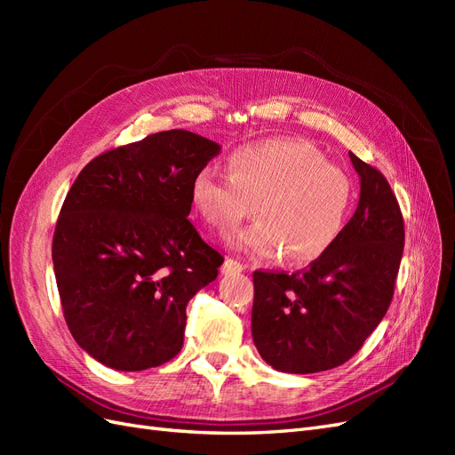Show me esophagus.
I'll return each instance as SVG.
<instances>
[{
  "label": "esophagus",
  "mask_w": 455,
  "mask_h": 455,
  "mask_svg": "<svg viewBox=\"0 0 455 455\" xmlns=\"http://www.w3.org/2000/svg\"><path fill=\"white\" fill-rule=\"evenodd\" d=\"M244 269V266L241 264V261L233 259V258H226L224 266H222V275H235V273H241Z\"/></svg>",
  "instance_id": "1"
}]
</instances>
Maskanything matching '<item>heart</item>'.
Here are the masks:
<instances>
[{
    "label": "heart",
    "instance_id": "heart-1",
    "mask_svg": "<svg viewBox=\"0 0 455 455\" xmlns=\"http://www.w3.org/2000/svg\"><path fill=\"white\" fill-rule=\"evenodd\" d=\"M228 163L229 174L212 164L196 172L191 201L218 231L237 228L254 204L258 220L231 233L229 244L259 258L281 254L288 266L311 264L332 249L355 204L347 171L296 139L243 146Z\"/></svg>",
    "mask_w": 455,
    "mask_h": 455
}]
</instances>
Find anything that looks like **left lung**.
<instances>
[{
	"instance_id": "left-lung-1",
	"label": "left lung",
	"mask_w": 455,
	"mask_h": 455,
	"mask_svg": "<svg viewBox=\"0 0 455 455\" xmlns=\"http://www.w3.org/2000/svg\"><path fill=\"white\" fill-rule=\"evenodd\" d=\"M361 199L339 239L307 269L254 271L252 339L275 370L315 374L349 361L387 313L404 220L385 176L349 151Z\"/></svg>"
}]
</instances>
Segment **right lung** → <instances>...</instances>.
<instances>
[{
	"instance_id": "right-lung-1",
	"label": "right lung",
	"mask_w": 455,
	"mask_h": 455,
	"mask_svg": "<svg viewBox=\"0 0 455 455\" xmlns=\"http://www.w3.org/2000/svg\"><path fill=\"white\" fill-rule=\"evenodd\" d=\"M218 154L196 132L163 131L104 151L68 191L54 277L74 339L104 366L139 371L180 353L188 301L224 264L188 220L191 180Z\"/></svg>"
}]
</instances>
